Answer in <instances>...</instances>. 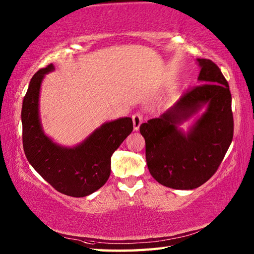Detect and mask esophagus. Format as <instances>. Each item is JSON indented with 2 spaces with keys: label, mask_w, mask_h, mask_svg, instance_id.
<instances>
[{
  "label": "esophagus",
  "mask_w": 254,
  "mask_h": 254,
  "mask_svg": "<svg viewBox=\"0 0 254 254\" xmlns=\"http://www.w3.org/2000/svg\"><path fill=\"white\" fill-rule=\"evenodd\" d=\"M132 121H133V127L134 130L137 131L139 128V126H141V123L143 122V115L141 112H135L134 115L132 116Z\"/></svg>",
  "instance_id": "34e87169"
}]
</instances>
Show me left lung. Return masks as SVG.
<instances>
[{
  "label": "left lung",
  "instance_id": "left-lung-1",
  "mask_svg": "<svg viewBox=\"0 0 254 254\" xmlns=\"http://www.w3.org/2000/svg\"><path fill=\"white\" fill-rule=\"evenodd\" d=\"M198 84L188 89L159 118L142 123L147 167L165 187L192 190L217 171L234 136V117L228 82L212 60L197 59ZM208 109L186 137L176 124L202 105Z\"/></svg>",
  "mask_w": 254,
  "mask_h": 254
}]
</instances>
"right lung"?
Wrapping results in <instances>:
<instances>
[{
  "mask_svg": "<svg viewBox=\"0 0 254 254\" xmlns=\"http://www.w3.org/2000/svg\"><path fill=\"white\" fill-rule=\"evenodd\" d=\"M49 64L32 76L21 108L23 146L29 164L57 191L73 197L89 195L105 185L111 171V156L133 131L131 118L118 119L97 128L78 146L64 148L47 137L40 126L38 101Z\"/></svg>",
  "mask_w": 254,
  "mask_h": 254,
  "instance_id": "obj_1",
  "label": "right lung"
}]
</instances>
